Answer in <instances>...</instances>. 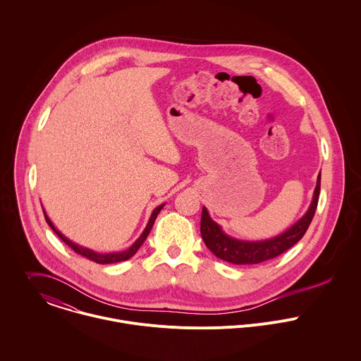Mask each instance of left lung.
<instances>
[{"mask_svg": "<svg viewBox=\"0 0 361 361\" xmlns=\"http://www.w3.org/2000/svg\"><path fill=\"white\" fill-rule=\"evenodd\" d=\"M321 190V173L317 180V187L314 192V200L308 212L301 217L294 226H291L283 234L265 240V241H240L226 235L221 228L217 226L209 215L208 211L202 209L201 216V234L207 244V247L216 255L217 258L231 262L235 265H251L261 264L269 259H274L288 251L301 237L305 234L312 217L315 215V209L318 207Z\"/></svg>", "mask_w": 361, "mask_h": 361, "instance_id": "8db88e82", "label": "left lung"}]
</instances>
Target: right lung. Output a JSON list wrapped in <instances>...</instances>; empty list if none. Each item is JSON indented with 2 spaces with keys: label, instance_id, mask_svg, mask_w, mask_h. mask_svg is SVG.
<instances>
[{
  "label": "right lung",
  "instance_id": "right-lung-1",
  "mask_svg": "<svg viewBox=\"0 0 361 361\" xmlns=\"http://www.w3.org/2000/svg\"><path fill=\"white\" fill-rule=\"evenodd\" d=\"M164 205V204H163ZM163 205H160V207H157L154 211H153V214H152V216L149 219V221H147V226H146V228L144 230V233L141 234V237L128 248V250H126V251H123V252H111V254H99V252H93L92 250H87V248H83V247H79V245H76V244H73V241H70L67 237H64L59 230H56L54 228V226H53V223L50 221V219L47 217V215L44 214V217H46V221L49 223V226L56 231V234L70 247V248H73V251L76 252V254H79V255H82V257H85V258H87V259H90V261H93V262H96V264H114V262H121V261H127V259H130L138 250H140V247L144 244L145 240H146V237H147V234L150 233V230H152V226H153V223H154V220H156V217L159 215V212L161 211V208H163Z\"/></svg>",
  "mask_w": 361,
  "mask_h": 361
}]
</instances>
